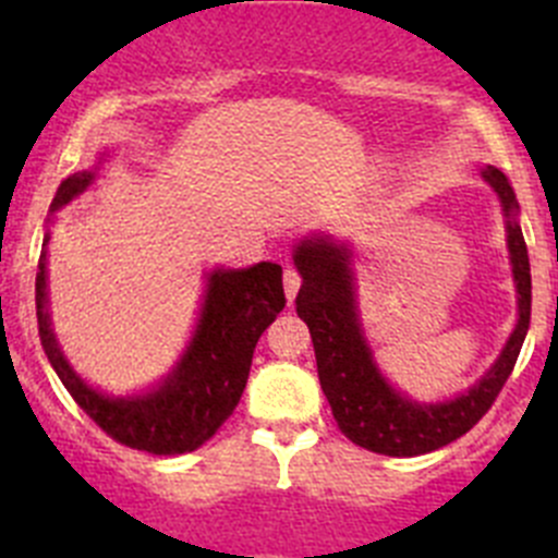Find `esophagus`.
Instances as JSON below:
<instances>
[{
    "label": "esophagus",
    "instance_id": "34e87169",
    "mask_svg": "<svg viewBox=\"0 0 558 558\" xmlns=\"http://www.w3.org/2000/svg\"><path fill=\"white\" fill-rule=\"evenodd\" d=\"M282 282H284V295H288V302L293 304L295 293H299V288H302V276H299V270L295 268H284Z\"/></svg>",
    "mask_w": 558,
    "mask_h": 558
}]
</instances>
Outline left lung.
<instances>
[{
	"label": "left lung",
	"instance_id": "obj_1",
	"mask_svg": "<svg viewBox=\"0 0 558 558\" xmlns=\"http://www.w3.org/2000/svg\"><path fill=\"white\" fill-rule=\"evenodd\" d=\"M483 179L500 195L509 229L511 270L520 293V318L509 343L495 366L477 379L461 397L438 405H418L388 386L372 360L366 338L360 332L354 313V284L349 268V248L327 236L304 240L293 254L302 274V290L295 295V313L310 327L318 379L329 399L338 430L363 450L379 456L411 458L447 447L470 433L495 405L514 363L520 357L522 340L531 324V265L529 248L517 223V198L509 179L497 167H486Z\"/></svg>",
	"mask_w": 558,
	"mask_h": 558
}]
</instances>
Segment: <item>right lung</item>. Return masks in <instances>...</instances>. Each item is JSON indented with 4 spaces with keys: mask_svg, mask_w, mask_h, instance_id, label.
<instances>
[{
    "mask_svg": "<svg viewBox=\"0 0 558 558\" xmlns=\"http://www.w3.org/2000/svg\"><path fill=\"white\" fill-rule=\"evenodd\" d=\"M95 179L83 170L61 181L52 211L81 195ZM47 243L36 274L38 335L47 360L72 393L77 405L100 430L131 450L153 456H184L198 450L234 413L248 383L251 357L259 335L276 322L288 299L282 288V268L259 263L245 270H215L206 284L204 310L190 349L165 386L145 397L111 399L88 388L56 343L47 315Z\"/></svg>",
    "mask_w": 558,
    "mask_h": 558,
    "instance_id": "add662e5",
    "label": "right lung"
}]
</instances>
